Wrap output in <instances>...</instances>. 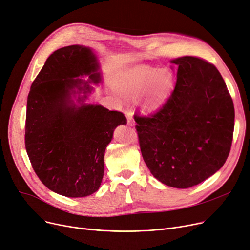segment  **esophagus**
<instances>
[{
	"mask_svg": "<svg viewBox=\"0 0 250 250\" xmlns=\"http://www.w3.org/2000/svg\"><path fill=\"white\" fill-rule=\"evenodd\" d=\"M125 115L127 117V124L129 126H133L134 125V121H133V118H132V114L130 113L129 111H125Z\"/></svg>",
	"mask_w": 250,
	"mask_h": 250,
	"instance_id": "obj_1",
	"label": "esophagus"
}]
</instances>
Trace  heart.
Listing matches in <instances>:
<instances>
[{
    "instance_id": "1",
    "label": "heart",
    "mask_w": 250,
    "mask_h": 250,
    "mask_svg": "<svg viewBox=\"0 0 250 250\" xmlns=\"http://www.w3.org/2000/svg\"><path fill=\"white\" fill-rule=\"evenodd\" d=\"M117 88L126 98H138L145 94L142 108L147 113L161 109L170 98L174 88V78L168 71L139 66L119 75Z\"/></svg>"
}]
</instances>
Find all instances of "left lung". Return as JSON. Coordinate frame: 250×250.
<instances>
[{
    "label": "left lung",
    "instance_id": "left-lung-1",
    "mask_svg": "<svg viewBox=\"0 0 250 250\" xmlns=\"http://www.w3.org/2000/svg\"><path fill=\"white\" fill-rule=\"evenodd\" d=\"M171 63L178 70L170 98L156 114H136L134 120L150 173L165 185L185 189L223 167L231 149L235 112L212 64L190 56Z\"/></svg>",
    "mask_w": 250,
    "mask_h": 250
}]
</instances>
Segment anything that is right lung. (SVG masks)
<instances>
[{
  "instance_id": "1",
  "label": "right lung",
  "mask_w": 250,
  "mask_h": 250,
  "mask_svg": "<svg viewBox=\"0 0 250 250\" xmlns=\"http://www.w3.org/2000/svg\"><path fill=\"white\" fill-rule=\"evenodd\" d=\"M83 77H88L87 81ZM102 73L90 47L73 44L54 52L27 98L25 147L40 180L67 197H84L101 186L104 150L126 117L85 101Z\"/></svg>"
}]
</instances>
